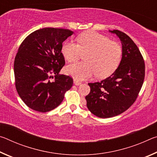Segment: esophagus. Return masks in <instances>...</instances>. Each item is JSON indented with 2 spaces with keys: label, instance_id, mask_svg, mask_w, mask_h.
<instances>
[{
  "label": "esophagus",
  "instance_id": "esophagus-1",
  "mask_svg": "<svg viewBox=\"0 0 157 157\" xmlns=\"http://www.w3.org/2000/svg\"><path fill=\"white\" fill-rule=\"evenodd\" d=\"M73 83H74V84H75L76 86H78V85L81 84L82 82H79V81H78V79H73Z\"/></svg>",
  "mask_w": 157,
  "mask_h": 157
}]
</instances>
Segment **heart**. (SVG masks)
Wrapping results in <instances>:
<instances>
[{"label": "heart", "instance_id": "heart-1", "mask_svg": "<svg viewBox=\"0 0 157 157\" xmlns=\"http://www.w3.org/2000/svg\"><path fill=\"white\" fill-rule=\"evenodd\" d=\"M77 39L78 44L72 41L64 42L62 53L66 60L73 62L79 59L82 52H87L84 57L86 62L68 66L66 68L68 75L78 80L90 78L95 74L103 78L111 75L118 68L123 55L120 45L94 31L82 33Z\"/></svg>", "mask_w": 157, "mask_h": 157}]
</instances>
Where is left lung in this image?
<instances>
[{
    "mask_svg": "<svg viewBox=\"0 0 157 157\" xmlns=\"http://www.w3.org/2000/svg\"><path fill=\"white\" fill-rule=\"evenodd\" d=\"M116 34L122 44V59L111 75L99 82L89 83L91 91L85 98L87 108L99 118H111L123 113L135 102L145 78V63L139 49L125 33Z\"/></svg>",
    "mask_w": 157,
    "mask_h": 157,
    "instance_id": "left-lung-1",
    "label": "left lung"
}]
</instances>
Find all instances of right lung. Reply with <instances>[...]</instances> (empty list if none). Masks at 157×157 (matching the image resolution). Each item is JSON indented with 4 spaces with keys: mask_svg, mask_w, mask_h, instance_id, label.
Wrapping results in <instances>:
<instances>
[{
    "mask_svg": "<svg viewBox=\"0 0 157 157\" xmlns=\"http://www.w3.org/2000/svg\"><path fill=\"white\" fill-rule=\"evenodd\" d=\"M73 33L67 29L41 28L21 44L14 63L16 89L32 109L42 113L54 109L72 87L73 79L59 73L65 64L62 43Z\"/></svg>",
    "mask_w": 157,
    "mask_h": 157,
    "instance_id": "right-lung-1",
    "label": "right lung"
}]
</instances>
